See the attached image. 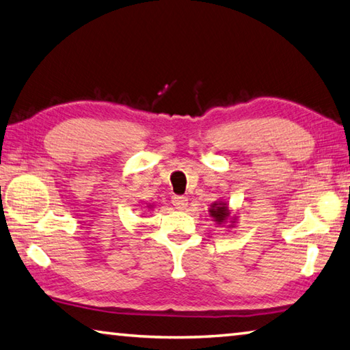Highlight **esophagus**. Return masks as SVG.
Masks as SVG:
<instances>
[{
    "label": "esophagus",
    "instance_id": "34e87169",
    "mask_svg": "<svg viewBox=\"0 0 350 350\" xmlns=\"http://www.w3.org/2000/svg\"><path fill=\"white\" fill-rule=\"evenodd\" d=\"M173 205L177 210H185L188 206V199L182 198V196H174L173 198Z\"/></svg>",
    "mask_w": 350,
    "mask_h": 350
}]
</instances>
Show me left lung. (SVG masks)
I'll use <instances>...</instances> for the list:
<instances>
[{
  "instance_id": "left-lung-1",
  "label": "left lung",
  "mask_w": 350,
  "mask_h": 350,
  "mask_svg": "<svg viewBox=\"0 0 350 350\" xmlns=\"http://www.w3.org/2000/svg\"><path fill=\"white\" fill-rule=\"evenodd\" d=\"M208 215L217 225H221V227L225 228L236 227V221H238V216L233 215L230 205L222 199H219L210 205Z\"/></svg>"
}]
</instances>
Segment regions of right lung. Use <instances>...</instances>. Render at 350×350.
<instances>
[{
  "instance_id": "add662e5",
  "label": "right lung",
  "mask_w": 350,
  "mask_h": 350,
  "mask_svg": "<svg viewBox=\"0 0 350 350\" xmlns=\"http://www.w3.org/2000/svg\"><path fill=\"white\" fill-rule=\"evenodd\" d=\"M146 206H148V208H152V205H151V204H148Z\"/></svg>"
}]
</instances>
